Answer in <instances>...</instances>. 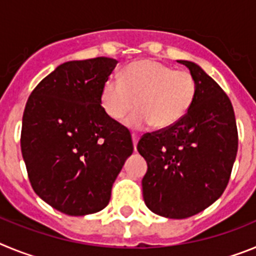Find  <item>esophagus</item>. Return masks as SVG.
I'll return each mask as SVG.
<instances>
[{
  "label": "esophagus",
  "mask_w": 256,
  "mask_h": 256,
  "mask_svg": "<svg viewBox=\"0 0 256 256\" xmlns=\"http://www.w3.org/2000/svg\"><path fill=\"white\" fill-rule=\"evenodd\" d=\"M132 141H133V146H134V150H137V142H138V136L133 133V134H132Z\"/></svg>",
  "instance_id": "esophagus-1"
}]
</instances>
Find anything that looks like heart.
Listing matches in <instances>:
<instances>
[{"label":"heart","mask_w":256,"mask_h":256,"mask_svg":"<svg viewBox=\"0 0 256 256\" xmlns=\"http://www.w3.org/2000/svg\"><path fill=\"white\" fill-rule=\"evenodd\" d=\"M196 94L198 82L190 72L148 58L128 65L120 79L108 76L101 87L100 102L114 120H120L137 104L138 108L126 119L133 130L152 124L168 128L188 112Z\"/></svg>","instance_id":"1"}]
</instances>
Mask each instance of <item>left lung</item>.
<instances>
[{
  "instance_id": "8db88e82",
  "label": "left lung",
  "mask_w": 256,
  "mask_h": 256,
  "mask_svg": "<svg viewBox=\"0 0 256 256\" xmlns=\"http://www.w3.org/2000/svg\"><path fill=\"white\" fill-rule=\"evenodd\" d=\"M195 102L174 126L146 133L137 150L148 162L144 204L158 216L184 219L202 212L224 192L238 148L236 118L220 86L195 62Z\"/></svg>"
}]
</instances>
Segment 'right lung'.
<instances>
[{
	"label": "right lung",
	"instance_id": "obj_1",
	"mask_svg": "<svg viewBox=\"0 0 256 256\" xmlns=\"http://www.w3.org/2000/svg\"><path fill=\"white\" fill-rule=\"evenodd\" d=\"M118 61H68L33 90L22 114V146L29 182L54 209L80 216L102 210L133 152L130 130L108 118L102 83Z\"/></svg>",
	"mask_w": 256,
	"mask_h": 256
}]
</instances>
